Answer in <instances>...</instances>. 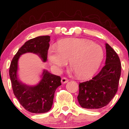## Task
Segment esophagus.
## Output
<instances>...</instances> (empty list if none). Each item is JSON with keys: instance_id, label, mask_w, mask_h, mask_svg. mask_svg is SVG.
<instances>
[{"instance_id": "1", "label": "esophagus", "mask_w": 129, "mask_h": 129, "mask_svg": "<svg viewBox=\"0 0 129 129\" xmlns=\"http://www.w3.org/2000/svg\"><path fill=\"white\" fill-rule=\"evenodd\" d=\"M68 82H69V79H68L67 78H65V77H63V78H62V79H61L62 84H66Z\"/></svg>"}]
</instances>
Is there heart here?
I'll return each instance as SVG.
<instances>
[{
	"mask_svg": "<svg viewBox=\"0 0 129 129\" xmlns=\"http://www.w3.org/2000/svg\"><path fill=\"white\" fill-rule=\"evenodd\" d=\"M104 53L100 45L88 40L71 39L65 40L57 46H52L48 52L51 67L56 72L69 61L73 70L80 78L93 76L103 63Z\"/></svg>",
	"mask_w": 129,
	"mask_h": 129,
	"instance_id": "obj_1",
	"label": "heart"
}]
</instances>
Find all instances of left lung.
Returning <instances> with one entry per match:
<instances>
[{"instance_id":"1","label":"left lung","mask_w":129,"mask_h":129,"mask_svg":"<svg viewBox=\"0 0 129 129\" xmlns=\"http://www.w3.org/2000/svg\"><path fill=\"white\" fill-rule=\"evenodd\" d=\"M106 63L92 79L79 84L78 100L82 108L98 109L106 106L118 91L121 64L117 53L106 44Z\"/></svg>"}]
</instances>
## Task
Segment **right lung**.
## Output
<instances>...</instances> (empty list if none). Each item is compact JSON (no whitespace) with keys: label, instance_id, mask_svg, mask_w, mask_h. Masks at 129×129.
<instances>
[{"label":"right lung","instance_id":"right-lung-1","mask_svg":"<svg viewBox=\"0 0 129 129\" xmlns=\"http://www.w3.org/2000/svg\"><path fill=\"white\" fill-rule=\"evenodd\" d=\"M50 41L49 36H42L26 41L19 48L10 64L9 74L13 93L21 106L31 113H43L51 109L54 92L61 85V78L44 70L42 79L37 85H26L22 83L17 76L18 60L22 54L33 53L38 54L43 62H46Z\"/></svg>","mask_w":129,"mask_h":129}]
</instances>
